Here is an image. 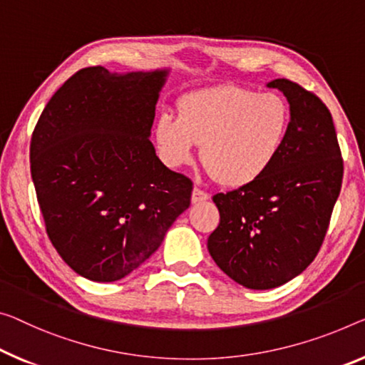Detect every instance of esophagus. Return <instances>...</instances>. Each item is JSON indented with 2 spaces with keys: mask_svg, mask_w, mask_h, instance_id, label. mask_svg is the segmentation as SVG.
<instances>
[{
  "mask_svg": "<svg viewBox=\"0 0 365 365\" xmlns=\"http://www.w3.org/2000/svg\"><path fill=\"white\" fill-rule=\"evenodd\" d=\"M210 195L205 192V190H202L199 187H194L192 189V195H190V200L194 202V204H199V202H205L209 200Z\"/></svg>",
  "mask_w": 365,
  "mask_h": 365,
  "instance_id": "obj_1",
  "label": "esophagus"
}]
</instances>
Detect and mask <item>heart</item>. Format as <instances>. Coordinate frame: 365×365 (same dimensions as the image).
<instances>
[{"label":"heart","mask_w":365,"mask_h":365,"mask_svg":"<svg viewBox=\"0 0 365 365\" xmlns=\"http://www.w3.org/2000/svg\"><path fill=\"white\" fill-rule=\"evenodd\" d=\"M292 114L282 96L241 86L199 89L178 103V117L163 112L155 124L161 160L178 168L200 145L207 173L225 187L256 182L276 163Z\"/></svg>","instance_id":"obj_1"}]
</instances>
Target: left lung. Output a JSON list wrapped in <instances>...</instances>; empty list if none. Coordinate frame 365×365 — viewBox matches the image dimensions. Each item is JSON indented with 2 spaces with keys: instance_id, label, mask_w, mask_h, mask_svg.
Segmentation results:
<instances>
[{
  "instance_id": "1",
  "label": "left lung",
  "mask_w": 365,
  "mask_h": 365,
  "mask_svg": "<svg viewBox=\"0 0 365 365\" xmlns=\"http://www.w3.org/2000/svg\"><path fill=\"white\" fill-rule=\"evenodd\" d=\"M267 86L289 101V137L261 179L214 195L220 223L207 240L217 266L255 290L289 282L315 259L344 171L331 112L323 101L285 78Z\"/></svg>"
}]
</instances>
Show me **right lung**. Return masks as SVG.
I'll use <instances>...</instances> for the list:
<instances>
[{"label": "right lung", "instance_id": "1", "mask_svg": "<svg viewBox=\"0 0 365 365\" xmlns=\"http://www.w3.org/2000/svg\"><path fill=\"white\" fill-rule=\"evenodd\" d=\"M168 70L76 71L38 117L31 175L50 241L66 264L114 282L160 248L190 205L192 181L150 142Z\"/></svg>", "mask_w": 365, "mask_h": 365}]
</instances>
